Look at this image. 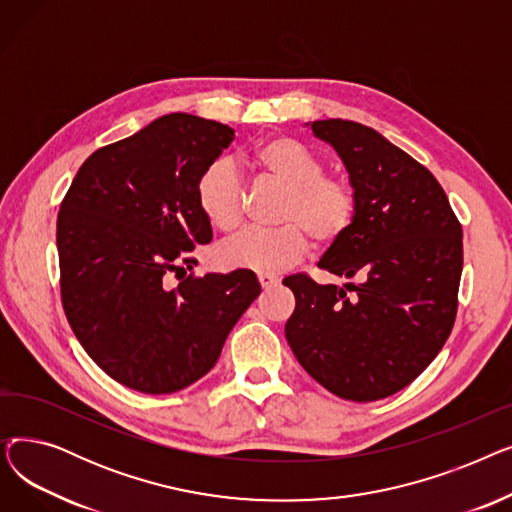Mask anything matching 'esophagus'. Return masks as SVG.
<instances>
[{"mask_svg":"<svg viewBox=\"0 0 512 512\" xmlns=\"http://www.w3.org/2000/svg\"><path fill=\"white\" fill-rule=\"evenodd\" d=\"M259 284H261L263 290H270V288L278 286V278H274V276H259Z\"/></svg>","mask_w":512,"mask_h":512,"instance_id":"obj_1","label":"esophagus"}]
</instances>
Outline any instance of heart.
<instances>
[{
	"instance_id": "1",
	"label": "heart",
	"mask_w": 512,
	"mask_h": 512,
	"mask_svg": "<svg viewBox=\"0 0 512 512\" xmlns=\"http://www.w3.org/2000/svg\"><path fill=\"white\" fill-rule=\"evenodd\" d=\"M251 172L282 186L274 230H247L218 249L220 265L259 276H276L299 263L311 245L338 242L357 215V193L351 180L324 172V161L297 139L276 134L259 141L249 153ZM197 205L205 220L222 232L242 222L245 188L228 161H213L197 180Z\"/></svg>"
}]
</instances>
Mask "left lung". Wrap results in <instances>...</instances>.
Listing matches in <instances>:
<instances>
[{"mask_svg": "<svg viewBox=\"0 0 512 512\" xmlns=\"http://www.w3.org/2000/svg\"><path fill=\"white\" fill-rule=\"evenodd\" d=\"M311 130L336 149L357 193L351 230L317 265L361 282L284 278L297 299L286 340L332 394L380 400L409 386L452 332L463 228L434 174L380 132L340 118L311 122Z\"/></svg>", "mask_w": 512, "mask_h": 512, "instance_id": "obj_1", "label": "left lung"}]
</instances>
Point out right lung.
<instances>
[{
  "label": "right lung",
  "mask_w": 512,
  "mask_h": 512,
  "mask_svg": "<svg viewBox=\"0 0 512 512\" xmlns=\"http://www.w3.org/2000/svg\"><path fill=\"white\" fill-rule=\"evenodd\" d=\"M226 124L168 114L91 153L58 213L60 290L68 324L110 378L172 394L218 361L240 315L259 297L253 272L193 270L211 240L197 180L232 143ZM186 274V272H184Z\"/></svg>",
  "instance_id": "right-lung-1"
}]
</instances>
